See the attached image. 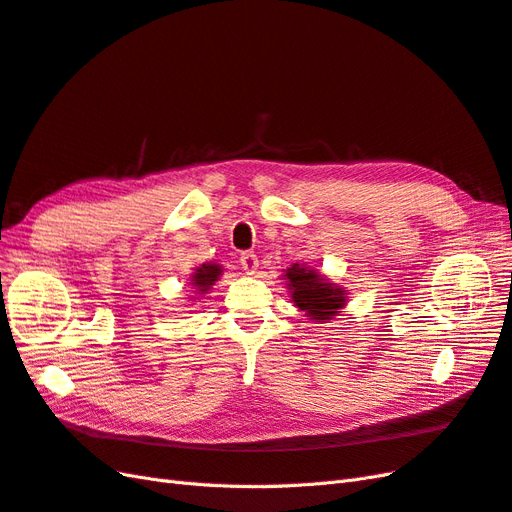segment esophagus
Instances as JSON below:
<instances>
[{"mask_svg":"<svg viewBox=\"0 0 512 512\" xmlns=\"http://www.w3.org/2000/svg\"><path fill=\"white\" fill-rule=\"evenodd\" d=\"M240 266L246 270V274H255V270L259 268V259L255 253H242Z\"/></svg>","mask_w":512,"mask_h":512,"instance_id":"esophagus-1","label":"esophagus"}]
</instances>
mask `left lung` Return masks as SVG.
I'll return each instance as SVG.
<instances>
[{"instance_id":"left-lung-1","label":"left lung","mask_w":512,"mask_h":512,"mask_svg":"<svg viewBox=\"0 0 512 512\" xmlns=\"http://www.w3.org/2000/svg\"><path fill=\"white\" fill-rule=\"evenodd\" d=\"M291 300L304 315L315 321H330L341 313L347 302L345 289L328 281L313 268L294 264L285 272Z\"/></svg>"}]
</instances>
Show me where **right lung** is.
Instances as JSON below:
<instances>
[{
	"mask_svg": "<svg viewBox=\"0 0 512 512\" xmlns=\"http://www.w3.org/2000/svg\"><path fill=\"white\" fill-rule=\"evenodd\" d=\"M223 274V268L218 264H201L195 274H193V287L197 289V294H208L210 287L218 281V276Z\"/></svg>",
	"mask_w": 512,
	"mask_h": 512,
	"instance_id": "obj_1",
	"label": "right lung"
}]
</instances>
